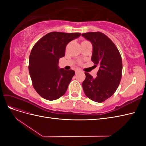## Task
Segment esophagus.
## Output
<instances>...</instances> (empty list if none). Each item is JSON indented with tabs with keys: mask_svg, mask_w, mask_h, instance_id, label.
<instances>
[{
	"mask_svg": "<svg viewBox=\"0 0 146 146\" xmlns=\"http://www.w3.org/2000/svg\"><path fill=\"white\" fill-rule=\"evenodd\" d=\"M81 72H82V70H80V69H76V74H78V73Z\"/></svg>",
	"mask_w": 146,
	"mask_h": 146,
	"instance_id": "34e87169",
	"label": "esophagus"
}]
</instances>
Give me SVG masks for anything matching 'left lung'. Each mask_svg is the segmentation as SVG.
<instances>
[{
  "label": "left lung",
  "instance_id": "obj_1",
  "mask_svg": "<svg viewBox=\"0 0 146 146\" xmlns=\"http://www.w3.org/2000/svg\"><path fill=\"white\" fill-rule=\"evenodd\" d=\"M82 36L91 42V60L96 66H99L95 78L89 73H85L83 89L91 100L103 102L114 94L120 83L122 71L121 56L115 44L105 34L88 32Z\"/></svg>",
  "mask_w": 146,
  "mask_h": 146
}]
</instances>
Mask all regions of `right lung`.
<instances>
[{
  "mask_svg": "<svg viewBox=\"0 0 146 146\" xmlns=\"http://www.w3.org/2000/svg\"><path fill=\"white\" fill-rule=\"evenodd\" d=\"M80 35L53 32L33 47L29 56V74L33 88L42 98L54 100L65 94L75 71L60 68L59 59L64 56L68 44Z\"/></svg>",
  "mask_w": 146,
  "mask_h": 146,
  "instance_id": "obj_1",
  "label": "right lung"
}]
</instances>
